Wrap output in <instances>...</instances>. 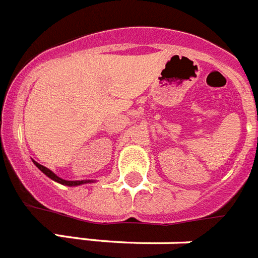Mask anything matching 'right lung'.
<instances>
[{"label":"right lung","instance_id":"right-lung-1","mask_svg":"<svg viewBox=\"0 0 258 258\" xmlns=\"http://www.w3.org/2000/svg\"><path fill=\"white\" fill-rule=\"evenodd\" d=\"M33 164L36 165L37 168L40 169L41 172L44 173L45 176H47L50 180L55 181V182H58V184H62V185H67V186H78V185H84V184H89V182H94L93 180H81V181H68V180H63V178H61V177H58L55 173H53L50 170V169L45 168L44 165L38 164L37 161H34L33 160Z\"/></svg>","mask_w":258,"mask_h":258}]
</instances>
